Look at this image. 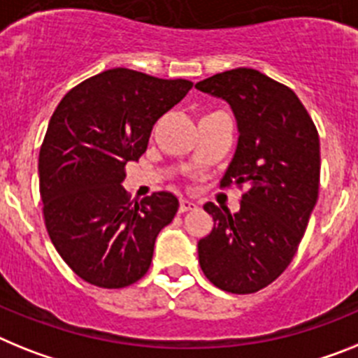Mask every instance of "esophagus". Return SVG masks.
<instances>
[{
	"label": "esophagus",
	"mask_w": 358,
	"mask_h": 358,
	"mask_svg": "<svg viewBox=\"0 0 358 358\" xmlns=\"http://www.w3.org/2000/svg\"><path fill=\"white\" fill-rule=\"evenodd\" d=\"M195 208H197V204L190 199H181V203H179V212L181 213L190 212V210H195Z\"/></svg>",
	"instance_id": "esophagus-1"
}]
</instances>
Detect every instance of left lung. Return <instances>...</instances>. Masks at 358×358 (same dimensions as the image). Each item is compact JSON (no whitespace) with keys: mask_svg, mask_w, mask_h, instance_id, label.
<instances>
[{"mask_svg":"<svg viewBox=\"0 0 358 358\" xmlns=\"http://www.w3.org/2000/svg\"><path fill=\"white\" fill-rule=\"evenodd\" d=\"M195 88L230 105L239 141L221 186H246L239 212L204 210L213 230L197 244L206 279L230 293H255L292 262L319 197L320 145L292 88L253 69L226 70Z\"/></svg>","mask_w":358,"mask_h":358,"instance_id":"left-lung-1","label":"left lung"}]
</instances>
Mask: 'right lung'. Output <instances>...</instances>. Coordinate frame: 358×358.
Masks as SVG:
<instances>
[{
  "label": "right lung",
  "instance_id": "obj_1",
  "mask_svg": "<svg viewBox=\"0 0 358 358\" xmlns=\"http://www.w3.org/2000/svg\"><path fill=\"white\" fill-rule=\"evenodd\" d=\"M192 85L112 69L85 79L54 110L39 150L43 215L61 259L87 282L124 288L148 271L179 201L155 192L132 204L124 166L145 154L155 121Z\"/></svg>",
  "mask_w": 358,
  "mask_h": 358
}]
</instances>
